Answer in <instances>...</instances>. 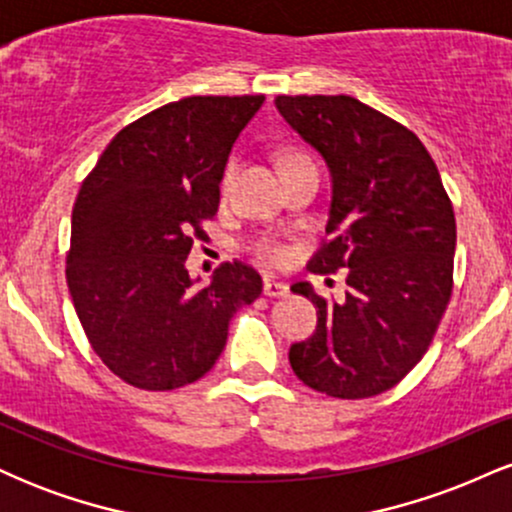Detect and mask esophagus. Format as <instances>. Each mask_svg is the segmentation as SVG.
<instances>
[{
  "label": "esophagus",
  "instance_id": "esophagus-1",
  "mask_svg": "<svg viewBox=\"0 0 512 512\" xmlns=\"http://www.w3.org/2000/svg\"><path fill=\"white\" fill-rule=\"evenodd\" d=\"M264 296L267 298H284L289 293V286L284 281H274V279H264Z\"/></svg>",
  "mask_w": 512,
  "mask_h": 512
}]
</instances>
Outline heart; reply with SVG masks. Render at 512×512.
Listing matches in <instances>:
<instances>
[{
  "instance_id": "b5f03b06",
  "label": "heart",
  "mask_w": 512,
  "mask_h": 512,
  "mask_svg": "<svg viewBox=\"0 0 512 512\" xmlns=\"http://www.w3.org/2000/svg\"><path fill=\"white\" fill-rule=\"evenodd\" d=\"M298 161H308V156L289 154L284 158V166H291V163H298ZM233 175H236V161H228L226 168H223V173H221V192H226L228 187H231ZM252 252H255L257 260H262L267 264H281L286 260V257H289V250H286V245H281L279 240L272 238V236L257 238L255 243H252Z\"/></svg>"
}]
</instances>
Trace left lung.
Segmentation results:
<instances>
[{
    "instance_id": "obj_1",
    "label": "left lung",
    "mask_w": 512,
    "mask_h": 512,
    "mask_svg": "<svg viewBox=\"0 0 512 512\" xmlns=\"http://www.w3.org/2000/svg\"><path fill=\"white\" fill-rule=\"evenodd\" d=\"M276 110L325 158L330 240L313 272L346 274L344 301L291 286L317 308V330L291 346L293 373L339 399L395 387L433 342L452 293L455 211L414 132L351 96H276Z\"/></svg>"
}]
</instances>
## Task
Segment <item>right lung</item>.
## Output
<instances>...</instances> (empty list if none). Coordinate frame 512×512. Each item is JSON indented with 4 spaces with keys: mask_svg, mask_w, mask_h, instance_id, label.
I'll return each mask as SVG.
<instances>
[{
    "mask_svg": "<svg viewBox=\"0 0 512 512\" xmlns=\"http://www.w3.org/2000/svg\"><path fill=\"white\" fill-rule=\"evenodd\" d=\"M264 96H190L115 134L72 211L67 286L88 342L120 380L175 390L214 368L228 322L257 301L262 279L226 262L197 289L192 240L219 209L238 134Z\"/></svg>",
    "mask_w": 512,
    "mask_h": 512,
    "instance_id": "1",
    "label": "right lung"
}]
</instances>
